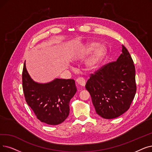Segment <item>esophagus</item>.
I'll use <instances>...</instances> for the list:
<instances>
[{"mask_svg": "<svg viewBox=\"0 0 152 152\" xmlns=\"http://www.w3.org/2000/svg\"><path fill=\"white\" fill-rule=\"evenodd\" d=\"M76 83L80 86H84L86 84V81L82 77H80L76 79Z\"/></svg>", "mask_w": 152, "mask_h": 152, "instance_id": "esophagus-1", "label": "esophagus"}]
</instances>
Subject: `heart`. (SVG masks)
I'll return each mask as SVG.
<instances>
[{"label": "heart", "instance_id": "obj_1", "mask_svg": "<svg viewBox=\"0 0 152 152\" xmlns=\"http://www.w3.org/2000/svg\"><path fill=\"white\" fill-rule=\"evenodd\" d=\"M97 47V43H90L87 48V52L92 51V50L96 49ZM103 52H104V50L102 48H99L96 51L93 56H92L87 63V66L89 69H94V68L96 67V66L97 65L99 62L100 60L103 55Z\"/></svg>", "mask_w": 152, "mask_h": 152}]
</instances>
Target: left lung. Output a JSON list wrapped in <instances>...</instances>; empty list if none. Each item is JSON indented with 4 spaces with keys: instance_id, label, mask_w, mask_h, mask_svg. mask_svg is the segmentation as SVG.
Returning a JSON list of instances; mask_svg holds the SVG:
<instances>
[{
    "instance_id": "left-lung-1",
    "label": "left lung",
    "mask_w": 152,
    "mask_h": 152,
    "mask_svg": "<svg viewBox=\"0 0 152 152\" xmlns=\"http://www.w3.org/2000/svg\"><path fill=\"white\" fill-rule=\"evenodd\" d=\"M90 76L86 89L99 115L111 119L130 108L137 91L135 68L124 45L122 53L117 61L103 65Z\"/></svg>"
}]
</instances>
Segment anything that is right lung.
I'll return each mask as SVG.
<instances>
[{"mask_svg":"<svg viewBox=\"0 0 152 152\" xmlns=\"http://www.w3.org/2000/svg\"><path fill=\"white\" fill-rule=\"evenodd\" d=\"M22 88L25 101L42 122L48 125L62 123L69 113V101L76 92L74 80L56 79L49 83L33 81L24 63Z\"/></svg>","mask_w":152,"mask_h":152,"instance_id":"add662e5","label":"right lung"}]
</instances>
